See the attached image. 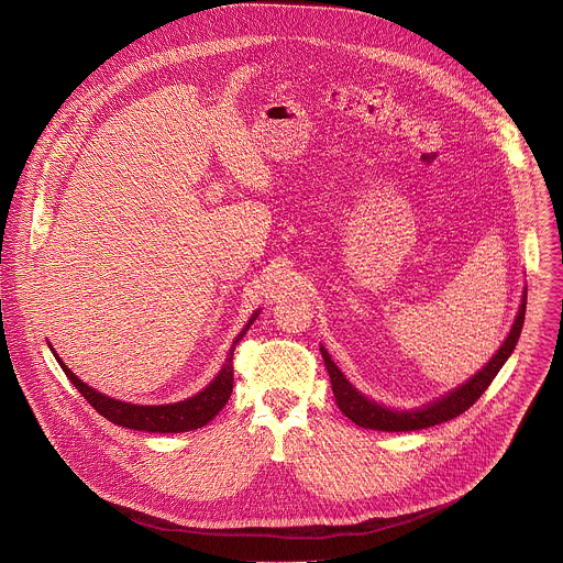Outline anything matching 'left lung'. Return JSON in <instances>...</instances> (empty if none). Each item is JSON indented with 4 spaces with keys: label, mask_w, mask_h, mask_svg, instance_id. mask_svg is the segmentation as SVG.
<instances>
[{
    "label": "left lung",
    "mask_w": 563,
    "mask_h": 563,
    "mask_svg": "<svg viewBox=\"0 0 563 563\" xmlns=\"http://www.w3.org/2000/svg\"><path fill=\"white\" fill-rule=\"evenodd\" d=\"M523 316H526V287L521 291V302H519L517 316L512 320V327H510L508 335L504 338L501 346L493 353V357L475 373L473 378H468L460 387L435 398L433 402H427V405L413 407V409H394L383 402L371 400L368 396L357 391L346 380L344 373L338 368V364L331 360L329 351L320 344V353H322L324 366L329 371L335 402H338L340 411L351 422H355L362 429H373V431H389V433L405 431L407 433V431H420V429H429V427L449 422V420L457 418L460 413H464L466 409H471L479 400V396L488 389V385L493 383L499 368L506 364V360L510 357V353L519 340V333L523 327Z\"/></svg>",
    "instance_id": "left-lung-1"
}]
</instances>
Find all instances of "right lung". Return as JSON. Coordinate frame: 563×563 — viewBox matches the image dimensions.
Instances as JSON below:
<instances>
[{
	"instance_id": "obj_1",
	"label": "right lung",
	"mask_w": 563,
	"mask_h": 563,
	"mask_svg": "<svg viewBox=\"0 0 563 563\" xmlns=\"http://www.w3.org/2000/svg\"><path fill=\"white\" fill-rule=\"evenodd\" d=\"M258 313H261V309H256L252 313V318L245 322L241 333L234 338L230 353H228L221 371L217 373V378L206 389L195 394L192 398H185V400L169 402V405H132V402L114 400V398L88 387L84 380H79L68 368V364H64L59 353H55L51 342H48V346H51L55 360L59 362V366L64 368L68 380L77 387V391L112 424L134 429V431H145V433H185V431H195V429L206 427L228 405V400L232 396V387H234V364H232L234 346L247 333V329L254 324Z\"/></svg>"
}]
</instances>
